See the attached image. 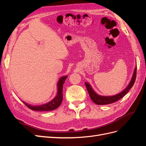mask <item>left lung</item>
Listing matches in <instances>:
<instances>
[{
    "label": "left lung",
    "instance_id": "1",
    "mask_svg": "<svg viewBox=\"0 0 146 146\" xmlns=\"http://www.w3.org/2000/svg\"><path fill=\"white\" fill-rule=\"evenodd\" d=\"M136 67L135 68L133 76L131 78V80L129 83V85L125 88L124 90L122 91L119 93L111 96H100L96 93V91L92 89V86L88 82H85V85L86 87V89L88 90V93L90 94V98L94 103L97 105H107L110 104H112L113 102L119 100L122 98L124 96L129 90L131 89V87L133 86L134 83L136 80Z\"/></svg>",
    "mask_w": 146,
    "mask_h": 146
}]
</instances>
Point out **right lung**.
I'll return each instance as SVG.
<instances>
[{"instance_id": "right-lung-1", "label": "right lung", "mask_w": 146, "mask_h": 146, "mask_svg": "<svg viewBox=\"0 0 146 146\" xmlns=\"http://www.w3.org/2000/svg\"><path fill=\"white\" fill-rule=\"evenodd\" d=\"M68 76H64L60 78L59 80L57 83V92L55 98L48 102L42 104L41 105H33L23 101V102L29 107L30 109L37 111H52L60 107L63 100V84L64 83Z\"/></svg>"}]
</instances>
